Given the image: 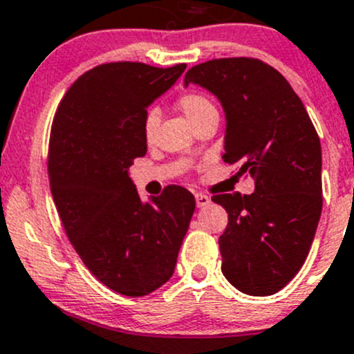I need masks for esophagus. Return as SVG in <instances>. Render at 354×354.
<instances>
[{"mask_svg":"<svg viewBox=\"0 0 354 354\" xmlns=\"http://www.w3.org/2000/svg\"><path fill=\"white\" fill-rule=\"evenodd\" d=\"M211 203V199L207 198L206 194H196V206L198 207H204Z\"/></svg>","mask_w":354,"mask_h":354,"instance_id":"esophagus-1","label":"esophagus"}]
</instances>
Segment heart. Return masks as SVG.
I'll return each instance as SVG.
<instances>
[{"label":"heart","mask_w":354,"mask_h":354,"mask_svg":"<svg viewBox=\"0 0 354 354\" xmlns=\"http://www.w3.org/2000/svg\"><path fill=\"white\" fill-rule=\"evenodd\" d=\"M177 109L184 114V118L187 119L191 126H194L196 122L201 121L206 115L216 112V107L213 105V102L199 92L182 93V95L177 98ZM156 124H158V115H156V112L150 111L145 115L143 121V133L147 140H150L153 136V133H155L156 129Z\"/></svg>","instance_id":"1"}]
</instances>
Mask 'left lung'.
<instances>
[{"mask_svg": "<svg viewBox=\"0 0 354 354\" xmlns=\"http://www.w3.org/2000/svg\"><path fill=\"white\" fill-rule=\"evenodd\" d=\"M203 86L227 119V163L256 180L252 194H216L228 213L220 236L221 272L236 290L268 297L295 278L322 213V150L317 131L285 76L254 57L192 66L184 85Z\"/></svg>", "mask_w": 354, "mask_h": 354, "instance_id": "1", "label": "left lung"}]
</instances>
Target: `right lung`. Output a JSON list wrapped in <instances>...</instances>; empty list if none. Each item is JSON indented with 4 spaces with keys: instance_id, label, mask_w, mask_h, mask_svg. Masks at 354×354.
Listing matches in <instances>:
<instances>
[{
    "instance_id": "1",
    "label": "right lung",
    "mask_w": 354,
    "mask_h": 354,
    "mask_svg": "<svg viewBox=\"0 0 354 354\" xmlns=\"http://www.w3.org/2000/svg\"><path fill=\"white\" fill-rule=\"evenodd\" d=\"M184 69L100 64L69 86L54 115L47 172L57 213L90 272L126 297H145L172 278L196 209L180 185L143 203L127 174L147 155L148 105Z\"/></svg>"
}]
</instances>
